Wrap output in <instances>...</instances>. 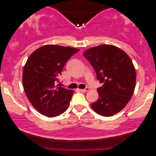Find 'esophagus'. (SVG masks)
<instances>
[{
    "label": "esophagus",
    "instance_id": "obj_1",
    "mask_svg": "<svg viewBox=\"0 0 156 156\" xmlns=\"http://www.w3.org/2000/svg\"><path fill=\"white\" fill-rule=\"evenodd\" d=\"M78 90L81 92H87V91H88L89 88L88 87H86V88H84V89H78Z\"/></svg>",
    "mask_w": 156,
    "mask_h": 156
}]
</instances>
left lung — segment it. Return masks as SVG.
<instances>
[{
  "instance_id": "8db88e82",
  "label": "left lung",
  "mask_w": 156,
  "mask_h": 156,
  "mask_svg": "<svg viewBox=\"0 0 156 156\" xmlns=\"http://www.w3.org/2000/svg\"><path fill=\"white\" fill-rule=\"evenodd\" d=\"M103 85L98 88L99 98L90 104L94 111L111 116L121 111L130 100L136 87V73L129 55L113 45L102 44L84 52Z\"/></svg>"
}]
</instances>
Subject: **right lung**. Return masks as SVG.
<instances>
[{"instance_id":"right-lung-1","label":"right lung","mask_w":156,"mask_h":156,"mask_svg":"<svg viewBox=\"0 0 156 156\" xmlns=\"http://www.w3.org/2000/svg\"><path fill=\"white\" fill-rule=\"evenodd\" d=\"M78 49L46 45L29 56L23 71V86L33 107L41 114L55 117L69 108L74 91L55 85L66 62Z\"/></svg>"}]
</instances>
